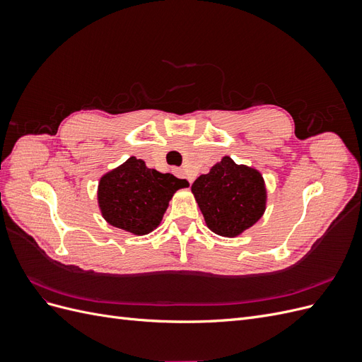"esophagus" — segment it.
Returning <instances> with one entry per match:
<instances>
[{
    "label": "esophagus",
    "instance_id": "esophagus-1",
    "mask_svg": "<svg viewBox=\"0 0 362 362\" xmlns=\"http://www.w3.org/2000/svg\"><path fill=\"white\" fill-rule=\"evenodd\" d=\"M177 173L180 175V177H187V173H185V170H184V169H178V170H177ZM187 180H189V182H190V184L193 182V178H192V177H189Z\"/></svg>",
    "mask_w": 362,
    "mask_h": 362
}]
</instances>
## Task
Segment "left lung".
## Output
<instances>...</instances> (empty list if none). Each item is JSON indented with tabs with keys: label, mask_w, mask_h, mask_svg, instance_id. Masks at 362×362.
Returning a JSON list of instances; mask_svg holds the SVG:
<instances>
[{
	"label": "left lung",
	"mask_w": 362,
	"mask_h": 362,
	"mask_svg": "<svg viewBox=\"0 0 362 362\" xmlns=\"http://www.w3.org/2000/svg\"><path fill=\"white\" fill-rule=\"evenodd\" d=\"M206 226L217 235L237 237L266 211L267 189L259 170L225 156L192 184Z\"/></svg>",
	"instance_id": "left-lung-1"
}]
</instances>
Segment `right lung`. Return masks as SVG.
Listing matches in <instances>:
<instances>
[{
  "label": "right lung",
  "mask_w": 362,
  "mask_h": 362,
  "mask_svg": "<svg viewBox=\"0 0 362 362\" xmlns=\"http://www.w3.org/2000/svg\"><path fill=\"white\" fill-rule=\"evenodd\" d=\"M189 182L149 169L146 163L129 157L104 173L98 184V206L107 223L134 235H145L161 223L173 193Z\"/></svg>",
  "instance_id": "1"
}]
</instances>
